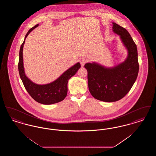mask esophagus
<instances>
[{
    "label": "esophagus",
    "instance_id": "1",
    "mask_svg": "<svg viewBox=\"0 0 156 156\" xmlns=\"http://www.w3.org/2000/svg\"><path fill=\"white\" fill-rule=\"evenodd\" d=\"M87 59H85V58H80V64H81V67H83L84 66V65L85 64V63L87 62Z\"/></svg>",
    "mask_w": 156,
    "mask_h": 156
}]
</instances>
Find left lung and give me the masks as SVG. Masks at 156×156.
Instances as JSON below:
<instances>
[{"mask_svg":"<svg viewBox=\"0 0 156 156\" xmlns=\"http://www.w3.org/2000/svg\"><path fill=\"white\" fill-rule=\"evenodd\" d=\"M113 33L119 35L127 51L126 59L112 67L95 62L85 64L88 71L89 92L94 98L106 102L118 101L129 92L139 73L137 46L129 33L116 23H112Z\"/></svg>","mask_w":156,"mask_h":156,"instance_id":"obj_1","label":"left lung"}]
</instances>
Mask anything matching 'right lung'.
<instances>
[{
  "label": "right lung",
  "instance_id": "add662e5",
  "mask_svg": "<svg viewBox=\"0 0 156 156\" xmlns=\"http://www.w3.org/2000/svg\"><path fill=\"white\" fill-rule=\"evenodd\" d=\"M38 26V24L30 29L25 36L24 41L20 48L18 69L23 83L32 98L40 104L51 105L58 103L64 99L67 95V84L68 80L76 73L80 68L81 65L80 62H77L73 66L68 68L57 79L50 83L41 85L31 81L25 74L23 66V49L26 37L32 30Z\"/></svg>",
  "mask_w": 156,
  "mask_h": 156
}]
</instances>
